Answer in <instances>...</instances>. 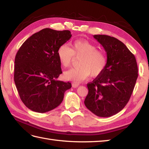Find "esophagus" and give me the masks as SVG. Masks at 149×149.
I'll return each instance as SVG.
<instances>
[{
  "mask_svg": "<svg viewBox=\"0 0 149 149\" xmlns=\"http://www.w3.org/2000/svg\"><path fill=\"white\" fill-rule=\"evenodd\" d=\"M79 86V84H76V83H73L72 84V86L74 88H77Z\"/></svg>",
  "mask_w": 149,
  "mask_h": 149,
  "instance_id": "esophagus-1",
  "label": "esophagus"
}]
</instances>
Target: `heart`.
<instances>
[{
  "label": "heart",
  "mask_w": 149,
  "mask_h": 149,
  "mask_svg": "<svg viewBox=\"0 0 149 149\" xmlns=\"http://www.w3.org/2000/svg\"><path fill=\"white\" fill-rule=\"evenodd\" d=\"M58 57L61 65L68 67L75 57H81L79 65L64 73L66 80L81 82L86 79L91 74L97 77L102 74L107 65V56L102 50H98L95 44L86 40H77L72 44V49L66 44L58 50Z\"/></svg>",
  "instance_id": "heart-1"
}]
</instances>
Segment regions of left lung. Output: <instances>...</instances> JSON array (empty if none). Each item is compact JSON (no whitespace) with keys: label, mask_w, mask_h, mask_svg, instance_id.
Segmentation results:
<instances>
[{"label":"left lung","mask_w":149,"mask_h":149,"mask_svg":"<svg viewBox=\"0 0 149 149\" xmlns=\"http://www.w3.org/2000/svg\"><path fill=\"white\" fill-rule=\"evenodd\" d=\"M93 37L106 52L107 65L102 74L87 84L84 104L95 115L109 117L123 109L130 99L138 75L137 63L118 39L104 34Z\"/></svg>","instance_id":"8db88e82"}]
</instances>
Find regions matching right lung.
I'll list each match as a JSON object with an SVG mask.
<instances>
[{"label": "right lung", "mask_w": 149, "mask_h": 149, "mask_svg": "<svg viewBox=\"0 0 149 149\" xmlns=\"http://www.w3.org/2000/svg\"><path fill=\"white\" fill-rule=\"evenodd\" d=\"M70 31L46 28L26 40L15 56L14 81L19 95L27 107L45 113L62 102L69 82L58 80L62 74L58 57L59 47L70 39Z\"/></svg>", "instance_id": "right-lung-1"}]
</instances>
